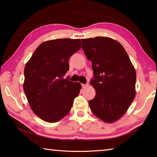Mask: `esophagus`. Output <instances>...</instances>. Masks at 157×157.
<instances>
[{"label":"esophagus","mask_w":157,"mask_h":157,"mask_svg":"<svg viewBox=\"0 0 157 157\" xmlns=\"http://www.w3.org/2000/svg\"><path fill=\"white\" fill-rule=\"evenodd\" d=\"M88 84H82V87H83V88H86V87H87V86H88Z\"/></svg>","instance_id":"34e87169"}]
</instances>
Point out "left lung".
I'll use <instances>...</instances> for the list:
<instances>
[{"mask_svg": "<svg viewBox=\"0 0 157 157\" xmlns=\"http://www.w3.org/2000/svg\"><path fill=\"white\" fill-rule=\"evenodd\" d=\"M82 50L92 62L95 96L90 100L92 113L107 123L120 119L136 95V70L123 46L106 36L83 39Z\"/></svg>", "mask_w": 157, "mask_h": 157, "instance_id": "obj_1", "label": "left lung"}]
</instances>
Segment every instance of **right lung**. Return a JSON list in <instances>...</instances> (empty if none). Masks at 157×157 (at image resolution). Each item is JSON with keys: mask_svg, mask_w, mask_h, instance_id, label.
I'll return each instance as SVG.
<instances>
[{"mask_svg": "<svg viewBox=\"0 0 157 157\" xmlns=\"http://www.w3.org/2000/svg\"><path fill=\"white\" fill-rule=\"evenodd\" d=\"M81 46L79 39L46 41L26 63L23 90L32 110L41 120L55 123L72 108L82 86L64 75L69 69V58Z\"/></svg>", "mask_w": 157, "mask_h": 157, "instance_id": "right-lung-1", "label": "right lung"}]
</instances>
